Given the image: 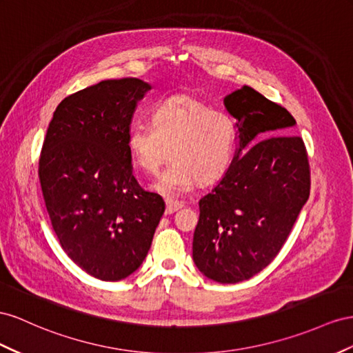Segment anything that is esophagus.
I'll return each instance as SVG.
<instances>
[{
  "instance_id": "34e87169",
  "label": "esophagus",
  "mask_w": 353,
  "mask_h": 353,
  "mask_svg": "<svg viewBox=\"0 0 353 353\" xmlns=\"http://www.w3.org/2000/svg\"><path fill=\"white\" fill-rule=\"evenodd\" d=\"M183 206L184 205L181 202H172V200H168V202H166V215H170V214L179 211V209Z\"/></svg>"
}]
</instances>
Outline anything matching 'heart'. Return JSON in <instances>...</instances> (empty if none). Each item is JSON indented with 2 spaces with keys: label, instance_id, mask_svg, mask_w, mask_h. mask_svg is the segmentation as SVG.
Listing matches in <instances>:
<instances>
[{
  "label": "heart",
  "instance_id": "heart-1",
  "mask_svg": "<svg viewBox=\"0 0 353 353\" xmlns=\"http://www.w3.org/2000/svg\"><path fill=\"white\" fill-rule=\"evenodd\" d=\"M236 130L227 114L215 111L190 94H175L160 102L148 123H133L128 150L135 165L156 175L170 165L154 188L165 196L190 192L197 183L212 184L224 176L234 157Z\"/></svg>",
  "mask_w": 353,
  "mask_h": 353
}]
</instances>
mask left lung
<instances>
[{"mask_svg":"<svg viewBox=\"0 0 353 353\" xmlns=\"http://www.w3.org/2000/svg\"><path fill=\"white\" fill-rule=\"evenodd\" d=\"M236 120L230 168L200 199L193 260L206 278L236 283L269 265L310 193L306 147L290 135L295 120L250 85L224 98Z\"/></svg>","mask_w":353,"mask_h":353,"instance_id":"left-lung-1","label":"left lung"}]
</instances>
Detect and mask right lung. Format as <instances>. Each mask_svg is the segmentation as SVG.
<instances>
[{"instance_id": "add662e5", "label": "right lung", "mask_w": 353, "mask_h": 353, "mask_svg": "<svg viewBox=\"0 0 353 353\" xmlns=\"http://www.w3.org/2000/svg\"><path fill=\"white\" fill-rule=\"evenodd\" d=\"M151 85L103 80L65 98L46 133L38 176L65 254L101 281L138 270L165 212L132 174L128 132Z\"/></svg>"}]
</instances>
